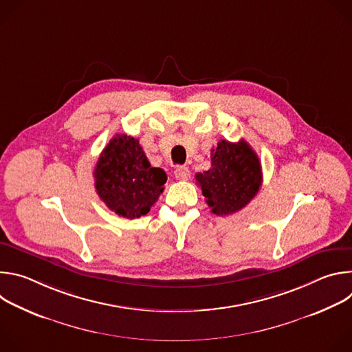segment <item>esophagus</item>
Here are the masks:
<instances>
[{
  "mask_svg": "<svg viewBox=\"0 0 352 352\" xmlns=\"http://www.w3.org/2000/svg\"><path fill=\"white\" fill-rule=\"evenodd\" d=\"M174 174H175V178L179 181H186L190 177V171L186 167H178Z\"/></svg>",
  "mask_w": 352,
  "mask_h": 352,
  "instance_id": "1",
  "label": "esophagus"
}]
</instances>
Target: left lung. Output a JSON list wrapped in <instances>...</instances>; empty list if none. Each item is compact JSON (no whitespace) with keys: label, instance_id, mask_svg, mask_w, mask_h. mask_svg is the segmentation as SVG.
I'll use <instances>...</instances> for the list:
<instances>
[{"label":"left lung","instance_id":"1","mask_svg":"<svg viewBox=\"0 0 352 352\" xmlns=\"http://www.w3.org/2000/svg\"><path fill=\"white\" fill-rule=\"evenodd\" d=\"M212 213L228 216L252 200L262 185L258 155L245 140H220L212 148V167L195 175Z\"/></svg>","mask_w":352,"mask_h":352}]
</instances>
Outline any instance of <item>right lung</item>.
Here are the masks:
<instances>
[{
    "instance_id": "right-lung-1",
    "label": "right lung",
    "mask_w": 352,
    "mask_h": 352,
    "mask_svg": "<svg viewBox=\"0 0 352 352\" xmlns=\"http://www.w3.org/2000/svg\"><path fill=\"white\" fill-rule=\"evenodd\" d=\"M93 174L96 192L106 206L131 220L148 213L167 182V174L150 166L139 140L128 135L110 140Z\"/></svg>"
}]
</instances>
